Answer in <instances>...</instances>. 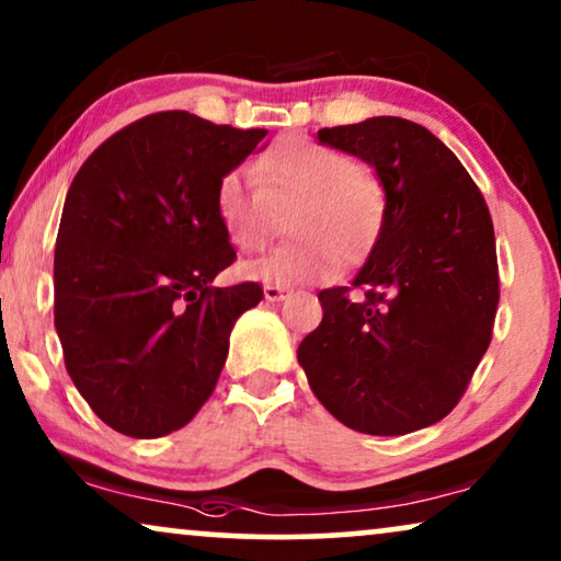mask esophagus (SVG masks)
Masks as SVG:
<instances>
[{
  "label": "esophagus",
  "mask_w": 561,
  "mask_h": 561,
  "mask_svg": "<svg viewBox=\"0 0 561 561\" xmlns=\"http://www.w3.org/2000/svg\"><path fill=\"white\" fill-rule=\"evenodd\" d=\"M263 294H265V301H283V298L288 296V290L283 286H265Z\"/></svg>",
  "instance_id": "obj_1"
}]
</instances>
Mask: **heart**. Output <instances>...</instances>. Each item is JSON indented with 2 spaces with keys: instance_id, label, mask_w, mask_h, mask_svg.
Listing matches in <instances>:
<instances>
[{
  "instance_id": "obj_1",
  "label": "heart",
  "mask_w": 561,
  "mask_h": 561,
  "mask_svg": "<svg viewBox=\"0 0 561 561\" xmlns=\"http://www.w3.org/2000/svg\"><path fill=\"white\" fill-rule=\"evenodd\" d=\"M248 171L225 173L214 206L229 242L240 250L263 248L273 209H288V234L263 257L242 263L240 273L267 286H304L329 280L336 265L359 263L386 221V191L347 152L288 137L273 145Z\"/></svg>"
}]
</instances>
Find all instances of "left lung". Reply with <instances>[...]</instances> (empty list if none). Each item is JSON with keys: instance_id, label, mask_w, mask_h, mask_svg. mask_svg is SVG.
Returning a JSON list of instances; mask_svg holds the SVG:
<instances>
[{"instance_id": "left-lung-1", "label": "left lung", "mask_w": 561, "mask_h": 561, "mask_svg": "<svg viewBox=\"0 0 561 561\" xmlns=\"http://www.w3.org/2000/svg\"><path fill=\"white\" fill-rule=\"evenodd\" d=\"M386 188L378 242L350 286L319 294L298 344L313 396L344 426L398 436L442 421L478 370L501 298L488 204L455 152L401 117L319 129Z\"/></svg>"}]
</instances>
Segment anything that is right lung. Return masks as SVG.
Returning a JSON list of instances; mask_svg holds the SVG:
<instances>
[{
    "instance_id": "right-lung-1",
    "label": "right lung",
    "mask_w": 561,
    "mask_h": 561,
    "mask_svg": "<svg viewBox=\"0 0 561 561\" xmlns=\"http://www.w3.org/2000/svg\"><path fill=\"white\" fill-rule=\"evenodd\" d=\"M267 129L156 112L79 168L60 217L53 278L64 363L114 432H179L217 388L234 321L257 283L214 288L234 263L214 194Z\"/></svg>"
}]
</instances>
